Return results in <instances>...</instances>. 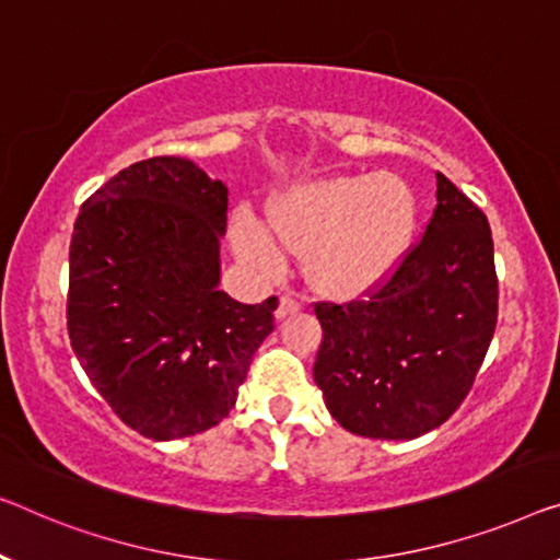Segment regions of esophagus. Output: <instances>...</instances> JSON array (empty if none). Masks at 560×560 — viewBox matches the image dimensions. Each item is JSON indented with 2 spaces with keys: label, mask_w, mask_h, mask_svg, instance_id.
Wrapping results in <instances>:
<instances>
[{
  "label": "esophagus",
  "mask_w": 560,
  "mask_h": 560,
  "mask_svg": "<svg viewBox=\"0 0 560 560\" xmlns=\"http://www.w3.org/2000/svg\"><path fill=\"white\" fill-rule=\"evenodd\" d=\"M302 306H304V302H302V299H299L296 294H283V296L279 299L277 319H287L289 314H296V312H302Z\"/></svg>",
  "instance_id": "esophagus-1"
}]
</instances>
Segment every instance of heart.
Here are the masks:
<instances>
[{"instance_id":"1","label":"heart","mask_w":560,"mask_h":560,"mask_svg":"<svg viewBox=\"0 0 560 560\" xmlns=\"http://www.w3.org/2000/svg\"><path fill=\"white\" fill-rule=\"evenodd\" d=\"M412 231L410 186L392 173H374L299 183L273 200L269 223L241 215L233 241L264 271L279 269L283 248L306 252V277L316 289L352 296L389 277Z\"/></svg>"}]
</instances>
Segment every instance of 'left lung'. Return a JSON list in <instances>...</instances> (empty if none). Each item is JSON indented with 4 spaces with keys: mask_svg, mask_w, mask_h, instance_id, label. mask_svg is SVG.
Segmentation results:
<instances>
[{
    "mask_svg": "<svg viewBox=\"0 0 560 560\" xmlns=\"http://www.w3.org/2000/svg\"><path fill=\"white\" fill-rule=\"evenodd\" d=\"M420 244L364 302L316 304L324 339L314 382L341 428L412 440L440 428L470 392L498 322L486 213L438 173Z\"/></svg>",
    "mask_w": 560,
    "mask_h": 560,
    "instance_id": "left-lung-1",
    "label": "left lung"
}]
</instances>
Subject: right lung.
<instances>
[{"instance_id":"1","label":"right lung","mask_w":560,"mask_h":560,"mask_svg":"<svg viewBox=\"0 0 560 560\" xmlns=\"http://www.w3.org/2000/svg\"><path fill=\"white\" fill-rule=\"evenodd\" d=\"M229 188L186 158L132 163L80 208L67 334L113 412L150 440L219 424L236 405L277 296L238 304L221 281Z\"/></svg>"}]
</instances>
